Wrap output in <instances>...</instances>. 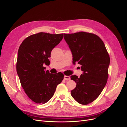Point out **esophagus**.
<instances>
[{"label": "esophagus", "instance_id": "34e87169", "mask_svg": "<svg viewBox=\"0 0 127 127\" xmlns=\"http://www.w3.org/2000/svg\"><path fill=\"white\" fill-rule=\"evenodd\" d=\"M64 79L66 80H69L70 79V77L68 76H64Z\"/></svg>", "mask_w": 127, "mask_h": 127}]
</instances>
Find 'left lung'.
<instances>
[{
  "label": "left lung",
  "mask_w": 127,
  "mask_h": 127,
  "mask_svg": "<svg viewBox=\"0 0 127 127\" xmlns=\"http://www.w3.org/2000/svg\"><path fill=\"white\" fill-rule=\"evenodd\" d=\"M72 55V63L81 65L80 77L70 76L77 84L71 91L78 103L86 105L93 102L104 88L108 78L110 59L103 41L95 34L80 32L64 34Z\"/></svg>",
  "instance_id": "1"
}]
</instances>
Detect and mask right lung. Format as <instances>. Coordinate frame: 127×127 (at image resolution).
Masks as SVG:
<instances>
[{
    "label": "right lung",
    "mask_w": 127,
    "mask_h": 127,
    "mask_svg": "<svg viewBox=\"0 0 127 127\" xmlns=\"http://www.w3.org/2000/svg\"><path fill=\"white\" fill-rule=\"evenodd\" d=\"M63 38V34L40 32L26 37L18 49L17 75L25 93L37 104L49 101L64 79L61 72L50 74L43 67L50 64L51 51Z\"/></svg>",
    "instance_id": "right-lung-1"
}]
</instances>
